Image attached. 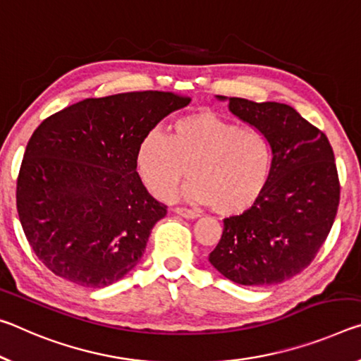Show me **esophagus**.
<instances>
[{
    "mask_svg": "<svg viewBox=\"0 0 361 361\" xmlns=\"http://www.w3.org/2000/svg\"><path fill=\"white\" fill-rule=\"evenodd\" d=\"M174 212H176V214L182 216V217H185V219H197V217L200 216L198 212H195L192 209H187V208H174Z\"/></svg>",
    "mask_w": 361,
    "mask_h": 361,
    "instance_id": "34e87169",
    "label": "esophagus"
}]
</instances>
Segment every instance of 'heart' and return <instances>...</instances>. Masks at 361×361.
Listing matches in <instances>:
<instances>
[{
    "instance_id": "1",
    "label": "heart",
    "mask_w": 361,
    "mask_h": 361,
    "mask_svg": "<svg viewBox=\"0 0 361 361\" xmlns=\"http://www.w3.org/2000/svg\"><path fill=\"white\" fill-rule=\"evenodd\" d=\"M190 202L209 204L224 216L240 214L257 202L267 185L271 150L264 133L238 126L214 111L179 116L169 135L150 131L135 150V169L158 198H168L184 177Z\"/></svg>"
}]
</instances>
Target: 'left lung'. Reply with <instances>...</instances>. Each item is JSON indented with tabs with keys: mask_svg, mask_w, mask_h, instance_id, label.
<instances>
[{
	"mask_svg": "<svg viewBox=\"0 0 361 361\" xmlns=\"http://www.w3.org/2000/svg\"><path fill=\"white\" fill-rule=\"evenodd\" d=\"M228 109L264 133L271 168L257 202L224 219L209 262L238 285H276L309 267L333 227L341 197L333 147L286 104L230 97Z\"/></svg>",
	"mask_w": 361,
	"mask_h": 361,
	"instance_id": "8db88e82",
	"label": "left lung"
}]
</instances>
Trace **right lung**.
<instances>
[{
	"label": "right lung",
	"instance_id": "right-lung-1",
	"mask_svg": "<svg viewBox=\"0 0 361 361\" xmlns=\"http://www.w3.org/2000/svg\"><path fill=\"white\" fill-rule=\"evenodd\" d=\"M190 102L140 91L85 99L41 123L17 177V212L28 243L52 274L104 288L137 265L168 206L135 171L140 139Z\"/></svg>",
	"mask_w": 361,
	"mask_h": 361
}]
</instances>
